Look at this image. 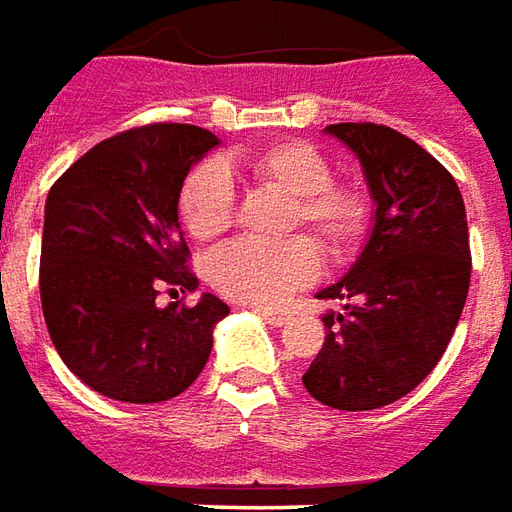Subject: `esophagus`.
I'll list each match as a JSON object with an SVG mask.
<instances>
[{
  "mask_svg": "<svg viewBox=\"0 0 512 512\" xmlns=\"http://www.w3.org/2000/svg\"><path fill=\"white\" fill-rule=\"evenodd\" d=\"M256 314H259L264 322L275 325V328H281V325H286V320H289L284 311H273V308H256Z\"/></svg>",
  "mask_w": 512,
  "mask_h": 512,
  "instance_id": "34e87169",
  "label": "esophagus"
}]
</instances>
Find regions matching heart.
Returning a JSON list of instances; mask_svg holds the SVG:
<instances>
[{
	"label": "heart",
	"instance_id": "1",
	"mask_svg": "<svg viewBox=\"0 0 512 512\" xmlns=\"http://www.w3.org/2000/svg\"><path fill=\"white\" fill-rule=\"evenodd\" d=\"M253 179L289 198L284 231L308 228L317 248L344 262L366 234L369 209L353 187L333 184L331 162L308 143H278L248 159ZM237 192L223 162H204L192 170L181 190V217L192 237H220L234 223ZM320 273V256L308 239L286 242H231L209 259V278L217 292L248 306H278Z\"/></svg>",
	"mask_w": 512,
	"mask_h": 512
}]
</instances>
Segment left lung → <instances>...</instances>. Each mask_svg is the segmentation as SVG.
<instances>
[{
  "mask_svg": "<svg viewBox=\"0 0 512 512\" xmlns=\"http://www.w3.org/2000/svg\"><path fill=\"white\" fill-rule=\"evenodd\" d=\"M353 151L375 201L361 256L320 300L325 342L303 375L314 400L372 411L422 383L447 350L469 295L471 253L458 184L411 137L378 123H331Z\"/></svg>",
  "mask_w": 512,
  "mask_h": 512,
  "instance_id": "left-lung-1",
  "label": "left lung"
}]
</instances>
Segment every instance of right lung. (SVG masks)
<instances>
[{
  "label": "right lung",
  "instance_id": "obj_1",
  "mask_svg": "<svg viewBox=\"0 0 512 512\" xmlns=\"http://www.w3.org/2000/svg\"><path fill=\"white\" fill-rule=\"evenodd\" d=\"M220 146L209 129L151 123L93 146L54 181L43 212L41 303L63 364L110 400L162 402L192 386L228 306L195 292L179 195Z\"/></svg>",
  "mask_w": 512,
  "mask_h": 512
}]
</instances>
